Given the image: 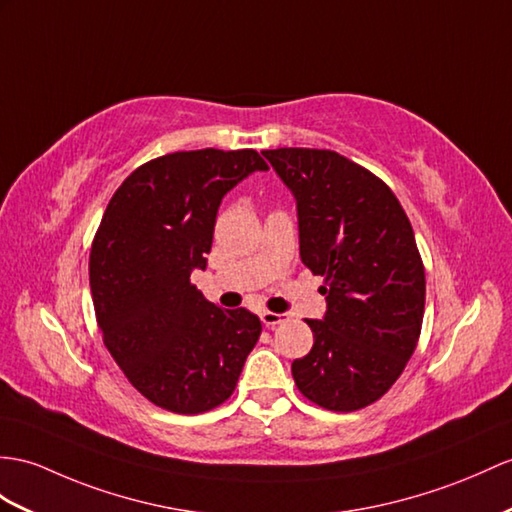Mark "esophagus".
I'll return each instance as SVG.
<instances>
[{
    "mask_svg": "<svg viewBox=\"0 0 512 512\" xmlns=\"http://www.w3.org/2000/svg\"><path fill=\"white\" fill-rule=\"evenodd\" d=\"M260 319H263V323H265L267 328H276V326H280V323L289 321V315H284V313H269V310H265V313L260 315Z\"/></svg>",
    "mask_w": 512,
    "mask_h": 512,
    "instance_id": "obj_1",
    "label": "esophagus"
}]
</instances>
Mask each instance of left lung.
Here are the masks:
<instances>
[{
	"mask_svg": "<svg viewBox=\"0 0 512 512\" xmlns=\"http://www.w3.org/2000/svg\"><path fill=\"white\" fill-rule=\"evenodd\" d=\"M263 156L295 197L299 258L326 278V313L306 319L315 343L293 360L295 384L310 402L352 413L391 389L419 341L426 273L413 228L389 186L341 154Z\"/></svg>",
	"mask_w": 512,
	"mask_h": 512,
	"instance_id": "8db88e82",
	"label": "left lung"
}]
</instances>
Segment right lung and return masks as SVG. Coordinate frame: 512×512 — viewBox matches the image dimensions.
Segmentation results:
<instances>
[{"label":"right lung","mask_w":512,"mask_h":512,"mask_svg":"<svg viewBox=\"0 0 512 512\" xmlns=\"http://www.w3.org/2000/svg\"><path fill=\"white\" fill-rule=\"evenodd\" d=\"M254 149H195L145 162L112 195L95 234L89 278L99 330L149 402L195 415L232 395L263 330L191 284L206 269L221 199L254 171Z\"/></svg>","instance_id":"obj_1"}]
</instances>
